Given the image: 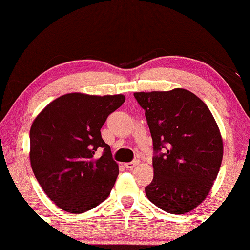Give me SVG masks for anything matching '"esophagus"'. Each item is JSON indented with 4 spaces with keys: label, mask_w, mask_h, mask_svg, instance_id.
Wrapping results in <instances>:
<instances>
[{
    "label": "esophagus",
    "mask_w": 250,
    "mask_h": 250,
    "mask_svg": "<svg viewBox=\"0 0 250 250\" xmlns=\"http://www.w3.org/2000/svg\"><path fill=\"white\" fill-rule=\"evenodd\" d=\"M139 163H140L139 160H133V162H131V163H126L125 167H126V168H133L134 166L139 165Z\"/></svg>",
    "instance_id": "obj_1"
}]
</instances>
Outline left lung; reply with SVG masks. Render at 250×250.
Wrapping results in <instances>:
<instances>
[{"mask_svg": "<svg viewBox=\"0 0 250 250\" xmlns=\"http://www.w3.org/2000/svg\"><path fill=\"white\" fill-rule=\"evenodd\" d=\"M134 97L146 111L156 153L146 197L167 213H189L206 199L220 170L223 140L216 121L205 102L184 88Z\"/></svg>", "mask_w": 250, "mask_h": 250, "instance_id": "obj_1", "label": "left lung"}]
</instances>
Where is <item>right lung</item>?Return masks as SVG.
Returning <instances> with one entry per match:
<instances>
[{
  "label": "right lung",
  "instance_id": "obj_1",
  "mask_svg": "<svg viewBox=\"0 0 250 250\" xmlns=\"http://www.w3.org/2000/svg\"><path fill=\"white\" fill-rule=\"evenodd\" d=\"M124 101L123 94L75 92L50 102L34 119L30 165L46 196L64 211L84 213L110 194L119 169L100 129ZM100 148L104 153L97 157Z\"/></svg>",
  "mask_w": 250,
  "mask_h": 250
}]
</instances>
